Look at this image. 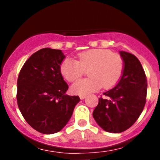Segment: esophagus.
Instances as JSON below:
<instances>
[{
  "mask_svg": "<svg viewBox=\"0 0 160 160\" xmlns=\"http://www.w3.org/2000/svg\"><path fill=\"white\" fill-rule=\"evenodd\" d=\"M85 98H86V95H80V98L81 100H83Z\"/></svg>",
  "mask_w": 160,
  "mask_h": 160,
  "instance_id": "esophagus-1",
  "label": "esophagus"
}]
</instances>
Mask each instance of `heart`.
I'll return each mask as SVG.
<instances>
[{
  "label": "heart",
  "instance_id": "1",
  "mask_svg": "<svg viewBox=\"0 0 160 160\" xmlns=\"http://www.w3.org/2000/svg\"><path fill=\"white\" fill-rule=\"evenodd\" d=\"M78 60L67 58L62 62L60 72L66 80L72 82L88 71L89 78L77 80L71 87L75 94L87 95L99 90L104 86L111 89L118 83L125 69L122 58L111 50L96 49L78 54Z\"/></svg>",
  "mask_w": 160,
  "mask_h": 160
}]
</instances>
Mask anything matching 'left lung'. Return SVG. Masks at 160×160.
Returning a JSON list of instances; mask_svg holds the SVG:
<instances>
[{"label":"left lung","mask_w":160,"mask_h":160,"mask_svg":"<svg viewBox=\"0 0 160 160\" xmlns=\"http://www.w3.org/2000/svg\"><path fill=\"white\" fill-rule=\"evenodd\" d=\"M125 62L122 79L114 88L100 98L93 117L101 128L120 133L129 128L142 112L146 101L147 80L138 58L121 51Z\"/></svg>","instance_id":"1"}]
</instances>
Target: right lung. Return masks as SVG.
Segmentation results:
<instances>
[{
    "label": "right lung",
    "mask_w": 160,
    "mask_h": 160,
    "mask_svg": "<svg viewBox=\"0 0 160 160\" xmlns=\"http://www.w3.org/2000/svg\"><path fill=\"white\" fill-rule=\"evenodd\" d=\"M64 58L61 50L44 48L33 53L19 72V110L28 125L42 134L62 130L80 101L78 96L66 94L69 87L60 72Z\"/></svg>",
    "instance_id": "1"
}]
</instances>
